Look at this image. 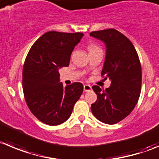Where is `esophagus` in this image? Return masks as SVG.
<instances>
[{
	"mask_svg": "<svg viewBox=\"0 0 159 159\" xmlns=\"http://www.w3.org/2000/svg\"><path fill=\"white\" fill-rule=\"evenodd\" d=\"M91 86L89 85V84H85V85L84 86V90L85 92H88V91H90L91 90Z\"/></svg>",
	"mask_w": 159,
	"mask_h": 159,
	"instance_id": "obj_1",
	"label": "esophagus"
}]
</instances>
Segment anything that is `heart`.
<instances>
[{"mask_svg": "<svg viewBox=\"0 0 159 159\" xmlns=\"http://www.w3.org/2000/svg\"><path fill=\"white\" fill-rule=\"evenodd\" d=\"M97 50H101V49H100V48H98V46H96V45H94V44H91V45H90V46L88 47L89 53L92 52V51H97Z\"/></svg>", "mask_w": 159, "mask_h": 159, "instance_id": "obj_1", "label": "heart"}]
</instances>
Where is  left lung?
Masks as SVG:
<instances>
[{
	"label": "left lung",
	"instance_id": "obj_1",
	"mask_svg": "<svg viewBox=\"0 0 159 159\" xmlns=\"http://www.w3.org/2000/svg\"><path fill=\"white\" fill-rule=\"evenodd\" d=\"M90 37L105 43L106 55L101 71L111 80L105 90L93 86L97 101L91 105L93 116L106 124H116L129 116L138 101L141 87V66L130 40L114 29L93 31Z\"/></svg>",
	"mask_w": 159,
	"mask_h": 159
}]
</instances>
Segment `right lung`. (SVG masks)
Wrapping results in <instances>:
<instances>
[{"label":"right lung","mask_w":159,"mask_h":159,"mask_svg":"<svg viewBox=\"0 0 159 159\" xmlns=\"http://www.w3.org/2000/svg\"><path fill=\"white\" fill-rule=\"evenodd\" d=\"M83 33L50 31L42 35L29 51L22 71V88L29 108L50 126L66 122L84 90L81 83L63 87L59 69L69 65L71 54Z\"/></svg>","instance_id":"obj_1"}]
</instances>
